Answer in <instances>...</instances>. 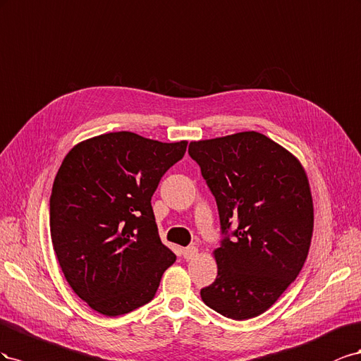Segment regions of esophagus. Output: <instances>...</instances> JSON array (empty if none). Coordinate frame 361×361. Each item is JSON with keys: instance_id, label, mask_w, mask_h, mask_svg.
<instances>
[{"instance_id": "obj_1", "label": "esophagus", "mask_w": 361, "mask_h": 361, "mask_svg": "<svg viewBox=\"0 0 361 361\" xmlns=\"http://www.w3.org/2000/svg\"><path fill=\"white\" fill-rule=\"evenodd\" d=\"M197 254H198V248H197V246H188V248L183 250V257H184V259H186V260L193 259V257L197 255Z\"/></svg>"}]
</instances>
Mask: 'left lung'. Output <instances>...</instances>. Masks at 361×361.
<instances>
[{
    "label": "left lung",
    "instance_id": "1",
    "mask_svg": "<svg viewBox=\"0 0 361 361\" xmlns=\"http://www.w3.org/2000/svg\"><path fill=\"white\" fill-rule=\"evenodd\" d=\"M189 156L213 193L225 235L213 252L218 276L201 289L202 301L234 321L259 316L295 281L310 250L307 173L293 154L257 131L190 142Z\"/></svg>",
    "mask_w": 361,
    "mask_h": 361
}]
</instances>
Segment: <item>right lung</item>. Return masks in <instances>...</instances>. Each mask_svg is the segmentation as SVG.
<instances>
[{"instance_id": "1", "label": "right lung", "mask_w": 361, "mask_h": 361, "mask_svg": "<svg viewBox=\"0 0 361 361\" xmlns=\"http://www.w3.org/2000/svg\"><path fill=\"white\" fill-rule=\"evenodd\" d=\"M188 142L118 131L80 142L56 175L49 231L66 281L104 316L130 313L156 295L175 254L160 240L151 197Z\"/></svg>"}]
</instances>
